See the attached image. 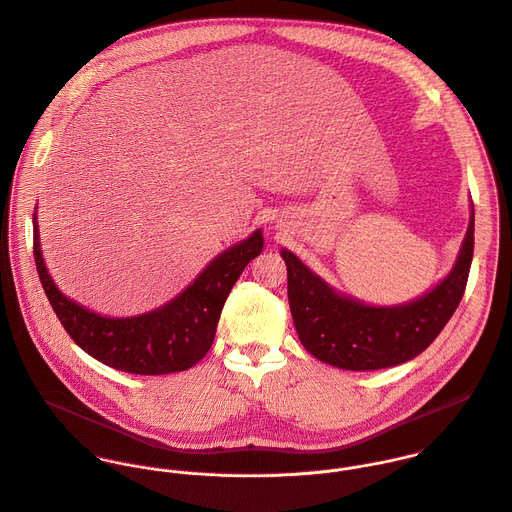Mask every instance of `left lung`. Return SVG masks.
I'll use <instances>...</instances> for the list:
<instances>
[{"mask_svg":"<svg viewBox=\"0 0 512 512\" xmlns=\"http://www.w3.org/2000/svg\"><path fill=\"white\" fill-rule=\"evenodd\" d=\"M475 249V209L453 271L423 297L373 307L337 293L295 253L281 249L287 295L303 347L319 361L347 371H377L421 355L457 311Z\"/></svg>","mask_w":512,"mask_h":512,"instance_id":"8db88e82","label":"left lung"}]
</instances>
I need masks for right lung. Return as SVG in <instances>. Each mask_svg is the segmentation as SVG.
<instances>
[{
    "label": "right lung",
    "mask_w": 512,
    "mask_h": 512,
    "mask_svg": "<svg viewBox=\"0 0 512 512\" xmlns=\"http://www.w3.org/2000/svg\"><path fill=\"white\" fill-rule=\"evenodd\" d=\"M37 209V207H35ZM263 251L261 229L217 255L173 301L137 317H103L65 297L43 263L37 213H33V257L51 309L67 335L87 355L133 375L187 371L213 345L225 299L235 281Z\"/></svg>",
    "instance_id": "right-lung-1"
}]
</instances>
